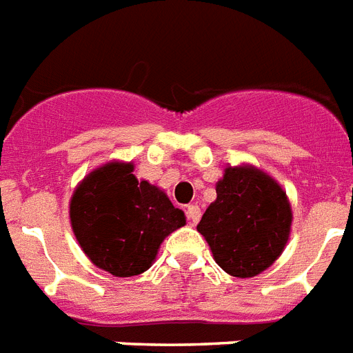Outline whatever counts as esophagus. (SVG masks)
<instances>
[{"mask_svg":"<svg viewBox=\"0 0 353 353\" xmlns=\"http://www.w3.org/2000/svg\"><path fill=\"white\" fill-rule=\"evenodd\" d=\"M185 215H188V221L191 224H196L200 221V208L199 205H188V210H185Z\"/></svg>","mask_w":353,"mask_h":353,"instance_id":"1","label":"esophagus"}]
</instances>
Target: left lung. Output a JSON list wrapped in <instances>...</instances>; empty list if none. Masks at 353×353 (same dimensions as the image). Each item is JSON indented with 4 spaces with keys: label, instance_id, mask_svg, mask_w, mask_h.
Masks as SVG:
<instances>
[{
    "label": "left lung",
    "instance_id": "obj_1",
    "mask_svg": "<svg viewBox=\"0 0 353 353\" xmlns=\"http://www.w3.org/2000/svg\"><path fill=\"white\" fill-rule=\"evenodd\" d=\"M292 205L277 180L252 163L228 165L216 200L196 231L225 273L250 279L272 266L288 244Z\"/></svg>",
    "mask_w": 353,
    "mask_h": 353
}]
</instances>
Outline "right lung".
<instances>
[{
    "mask_svg": "<svg viewBox=\"0 0 353 353\" xmlns=\"http://www.w3.org/2000/svg\"><path fill=\"white\" fill-rule=\"evenodd\" d=\"M132 162L101 163L70 196V228L89 261L114 277H132L151 268L160 244L185 225L159 185L138 180Z\"/></svg>",
    "mask_w": 353,
    "mask_h": 353,
    "instance_id": "1",
    "label": "right lung"
}]
</instances>
